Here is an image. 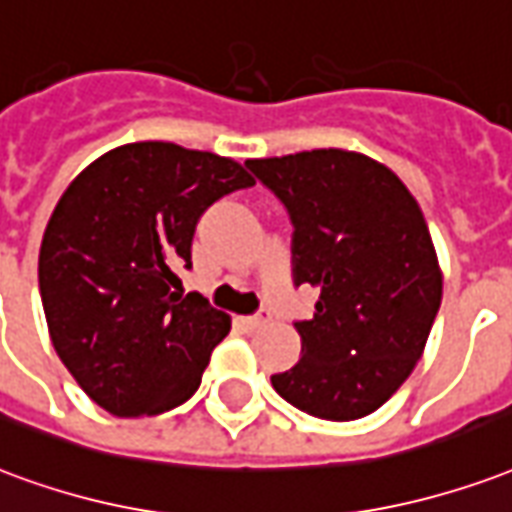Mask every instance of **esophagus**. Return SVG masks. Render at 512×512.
I'll return each instance as SVG.
<instances>
[{
    "label": "esophagus",
    "mask_w": 512,
    "mask_h": 512,
    "mask_svg": "<svg viewBox=\"0 0 512 512\" xmlns=\"http://www.w3.org/2000/svg\"><path fill=\"white\" fill-rule=\"evenodd\" d=\"M268 320H271V312H268V309H260V312L241 317V325H244L246 331H255V328H260V325H266Z\"/></svg>",
    "instance_id": "34e87169"
}]
</instances>
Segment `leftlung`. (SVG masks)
<instances>
[{
	"label": "left lung",
	"mask_w": 512,
	"mask_h": 512,
	"mask_svg": "<svg viewBox=\"0 0 512 512\" xmlns=\"http://www.w3.org/2000/svg\"><path fill=\"white\" fill-rule=\"evenodd\" d=\"M246 168L293 222L295 287L320 290L312 320H295L301 358L271 385L314 418H363L410 377L442 301L418 200L355 151H301Z\"/></svg>",
	"instance_id": "left-lung-1"
}]
</instances>
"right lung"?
<instances>
[{"instance_id": "add662e5", "label": "right lung", "mask_w": 512, "mask_h": 512, "mask_svg": "<svg viewBox=\"0 0 512 512\" xmlns=\"http://www.w3.org/2000/svg\"><path fill=\"white\" fill-rule=\"evenodd\" d=\"M252 184L227 157L143 140L102 154L56 203L40 298L54 350L102 410L160 415L198 391L230 317L181 295L179 268L206 208Z\"/></svg>"}]
</instances>
